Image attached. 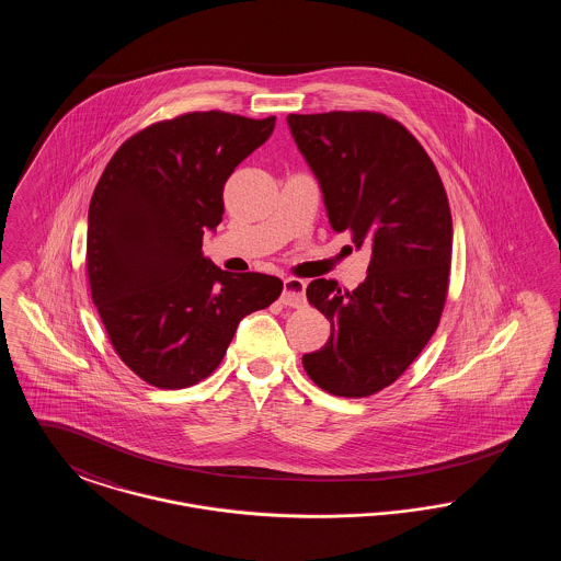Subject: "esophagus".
<instances>
[{
  "label": "esophagus",
  "mask_w": 561,
  "mask_h": 561,
  "mask_svg": "<svg viewBox=\"0 0 561 561\" xmlns=\"http://www.w3.org/2000/svg\"><path fill=\"white\" fill-rule=\"evenodd\" d=\"M282 302L288 307H302L307 302V284L298 277H286L284 290H282Z\"/></svg>",
  "instance_id": "obj_1"
}]
</instances>
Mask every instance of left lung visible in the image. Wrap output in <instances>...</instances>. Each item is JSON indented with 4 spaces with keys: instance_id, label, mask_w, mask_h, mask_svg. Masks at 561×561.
I'll use <instances>...</instances> for the list:
<instances>
[{
    "instance_id": "left-lung-1",
    "label": "left lung",
    "mask_w": 561,
    "mask_h": 561,
    "mask_svg": "<svg viewBox=\"0 0 561 561\" xmlns=\"http://www.w3.org/2000/svg\"><path fill=\"white\" fill-rule=\"evenodd\" d=\"M288 126L332 229L373 252L353 293L334 279L307 286L332 332L302 366L323 391L366 398L396 382L437 330L453 259L446 188L421 142L382 113H290Z\"/></svg>"
}]
</instances>
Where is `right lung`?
<instances>
[{
    "label": "right lung",
    "mask_w": 561,
    "mask_h": 561,
    "mask_svg": "<svg viewBox=\"0 0 561 561\" xmlns=\"http://www.w3.org/2000/svg\"><path fill=\"white\" fill-rule=\"evenodd\" d=\"M275 128L222 111L134 134L111 158L88 210L92 300L122 362L160 389L218 368L240 321L282 294L265 273H229L202 254L222 220L231 172Z\"/></svg>",
    "instance_id": "obj_1"
}]
</instances>
